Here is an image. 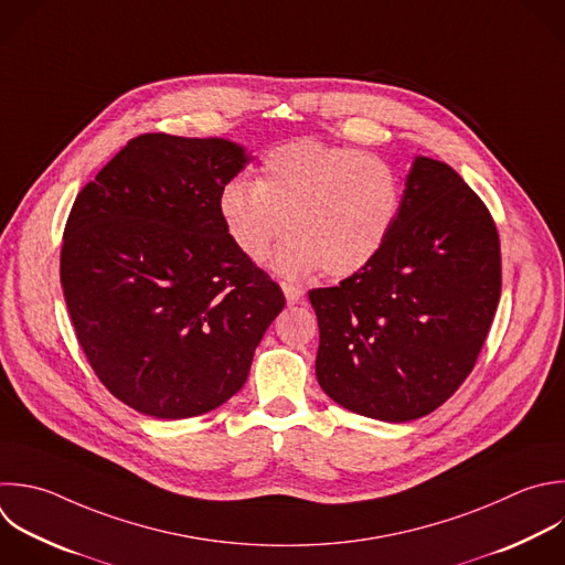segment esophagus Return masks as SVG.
<instances>
[{
	"label": "esophagus",
	"mask_w": 565,
	"mask_h": 565,
	"mask_svg": "<svg viewBox=\"0 0 565 565\" xmlns=\"http://www.w3.org/2000/svg\"><path fill=\"white\" fill-rule=\"evenodd\" d=\"M282 287V291H285V298H287V305H298L300 300H302V296H305V291L300 289V287H296V285H291V282H282L280 285Z\"/></svg>",
	"instance_id": "obj_1"
}]
</instances>
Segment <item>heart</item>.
<instances>
[{"instance_id": "b5f03b06", "label": "heart", "mask_w": 565, "mask_h": 565, "mask_svg": "<svg viewBox=\"0 0 565 565\" xmlns=\"http://www.w3.org/2000/svg\"><path fill=\"white\" fill-rule=\"evenodd\" d=\"M402 201V179L386 159L300 139L269 150L256 181H225L216 207L245 258L265 260L287 227L271 260L278 274L300 278L322 267L329 278H347L382 252Z\"/></svg>"}]
</instances>
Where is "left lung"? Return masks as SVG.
Segmentation results:
<instances>
[{"instance_id":"1","label":"left lung","mask_w":565,"mask_h":565,"mask_svg":"<svg viewBox=\"0 0 565 565\" xmlns=\"http://www.w3.org/2000/svg\"><path fill=\"white\" fill-rule=\"evenodd\" d=\"M501 294L494 221L446 163L415 157L397 225L362 271L309 291L316 377L340 406L411 422L468 377Z\"/></svg>"}]
</instances>
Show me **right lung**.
<instances>
[{
	"label": "right lung",
	"mask_w": 565,
	"mask_h": 565,
	"mask_svg": "<svg viewBox=\"0 0 565 565\" xmlns=\"http://www.w3.org/2000/svg\"><path fill=\"white\" fill-rule=\"evenodd\" d=\"M249 161L225 139L141 135L75 199L62 287L104 386L159 419L203 415L243 388L285 307L218 216V190Z\"/></svg>",
	"instance_id": "add662e5"
}]
</instances>
